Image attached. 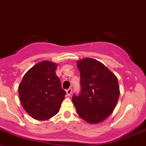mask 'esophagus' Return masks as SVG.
Masks as SVG:
<instances>
[{
    "label": "esophagus",
    "instance_id": "34e87169",
    "mask_svg": "<svg viewBox=\"0 0 146 146\" xmlns=\"http://www.w3.org/2000/svg\"><path fill=\"white\" fill-rule=\"evenodd\" d=\"M72 90L71 88H69L68 90H66V93H67V95H68V96H70V95H71L72 94Z\"/></svg>",
    "mask_w": 146,
    "mask_h": 146
}]
</instances>
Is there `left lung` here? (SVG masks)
Wrapping results in <instances>:
<instances>
[{
    "label": "left lung",
    "mask_w": 146,
    "mask_h": 146,
    "mask_svg": "<svg viewBox=\"0 0 146 146\" xmlns=\"http://www.w3.org/2000/svg\"><path fill=\"white\" fill-rule=\"evenodd\" d=\"M80 71L81 92L74 95L77 113L90 124L106 119L115 108L119 97L117 78L103 63L91 58L76 62Z\"/></svg>",
    "instance_id": "8db88e82"
}]
</instances>
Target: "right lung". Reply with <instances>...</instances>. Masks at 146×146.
Listing matches in <instances>:
<instances>
[{"mask_svg": "<svg viewBox=\"0 0 146 146\" xmlns=\"http://www.w3.org/2000/svg\"><path fill=\"white\" fill-rule=\"evenodd\" d=\"M58 64L39 62L24 75L18 94L24 109L33 119L44 121L58 113L66 92L55 70Z\"/></svg>", "mask_w": 146, "mask_h": 146, "instance_id": "add662e5", "label": "right lung"}]
</instances>
